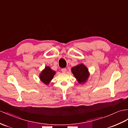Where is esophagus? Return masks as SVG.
Segmentation results:
<instances>
[{
  "instance_id": "34e87169",
  "label": "esophagus",
  "mask_w": 128,
  "mask_h": 128,
  "mask_svg": "<svg viewBox=\"0 0 128 128\" xmlns=\"http://www.w3.org/2000/svg\"><path fill=\"white\" fill-rule=\"evenodd\" d=\"M61 71L63 73H65L66 72V69L65 68H62Z\"/></svg>"
}]
</instances>
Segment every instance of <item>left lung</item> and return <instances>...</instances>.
Returning <instances> with one entry per match:
<instances>
[{
    "mask_svg": "<svg viewBox=\"0 0 128 128\" xmlns=\"http://www.w3.org/2000/svg\"><path fill=\"white\" fill-rule=\"evenodd\" d=\"M71 72L80 84L86 82L89 76L88 68L83 64H78L72 68Z\"/></svg>",
    "mask_w": 128,
    "mask_h": 128,
    "instance_id": "obj_1",
    "label": "left lung"
}]
</instances>
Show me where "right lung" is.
Listing matches in <instances>:
<instances>
[{"label":"right lung","mask_w":128,"mask_h":128,"mask_svg":"<svg viewBox=\"0 0 128 128\" xmlns=\"http://www.w3.org/2000/svg\"><path fill=\"white\" fill-rule=\"evenodd\" d=\"M56 72L52 70L49 66H46L44 69L42 71L39 75V78L42 83L46 85H48L52 80Z\"/></svg>","instance_id":"right-lung-1"}]
</instances>
